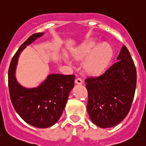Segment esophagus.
I'll list each match as a JSON object with an SVG mask.
<instances>
[{"mask_svg":"<svg viewBox=\"0 0 146 146\" xmlns=\"http://www.w3.org/2000/svg\"><path fill=\"white\" fill-rule=\"evenodd\" d=\"M75 82H76V84H82L83 81L82 80H81V78H77L75 80Z\"/></svg>","mask_w":146,"mask_h":146,"instance_id":"obj_1","label":"esophagus"}]
</instances>
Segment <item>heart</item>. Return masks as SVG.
Masks as SVG:
<instances>
[{
  "mask_svg": "<svg viewBox=\"0 0 146 146\" xmlns=\"http://www.w3.org/2000/svg\"><path fill=\"white\" fill-rule=\"evenodd\" d=\"M73 55L79 60L84 59L83 68L87 73L99 76L108 68L114 55V50L107 42L99 44L96 39H91L75 49Z\"/></svg>",
  "mask_w": 146,
  "mask_h": 146,
  "instance_id": "heart-1",
  "label": "heart"
}]
</instances>
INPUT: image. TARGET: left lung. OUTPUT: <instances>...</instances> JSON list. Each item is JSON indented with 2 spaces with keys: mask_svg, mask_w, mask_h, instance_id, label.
I'll return each instance as SVG.
<instances>
[{
  "mask_svg": "<svg viewBox=\"0 0 146 146\" xmlns=\"http://www.w3.org/2000/svg\"><path fill=\"white\" fill-rule=\"evenodd\" d=\"M117 59L104 73L85 80L87 111L92 122L102 128L115 126L126 117L135 92L136 68L125 45Z\"/></svg>",
  "mask_w": 146,
  "mask_h": 146,
  "instance_id": "obj_1",
  "label": "left lung"
}]
</instances>
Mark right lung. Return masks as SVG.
I'll list each match as a JSON object with an SVG mask.
<instances>
[{"instance_id":"right-lung-1","label":"right lung","mask_w":146,"mask_h":146,"mask_svg":"<svg viewBox=\"0 0 146 146\" xmlns=\"http://www.w3.org/2000/svg\"><path fill=\"white\" fill-rule=\"evenodd\" d=\"M43 33L30 36L19 48L9 69V88L13 108L29 125L46 128L54 125L60 117L69 94L74 86V75L50 74L38 87L27 88L17 82L15 76L19 54Z\"/></svg>"}]
</instances>
